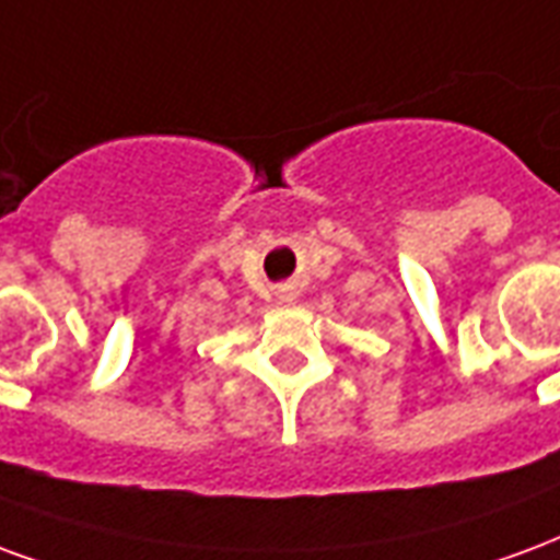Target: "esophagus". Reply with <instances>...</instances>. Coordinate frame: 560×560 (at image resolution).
<instances>
[{"label": "esophagus", "instance_id": "obj_1", "mask_svg": "<svg viewBox=\"0 0 560 560\" xmlns=\"http://www.w3.org/2000/svg\"><path fill=\"white\" fill-rule=\"evenodd\" d=\"M280 298H283L285 304H292V301H295V292H292V289H289V285H285L283 292H280Z\"/></svg>", "mask_w": 560, "mask_h": 560}]
</instances>
